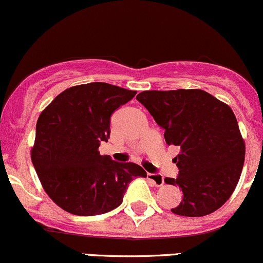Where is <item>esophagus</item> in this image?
<instances>
[{"instance_id": "obj_1", "label": "esophagus", "mask_w": 263, "mask_h": 263, "mask_svg": "<svg viewBox=\"0 0 263 263\" xmlns=\"http://www.w3.org/2000/svg\"><path fill=\"white\" fill-rule=\"evenodd\" d=\"M147 178L155 184L156 186H162L164 184V178L161 174H157V173H148L147 174Z\"/></svg>"}]
</instances>
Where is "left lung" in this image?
<instances>
[{
	"mask_svg": "<svg viewBox=\"0 0 263 263\" xmlns=\"http://www.w3.org/2000/svg\"><path fill=\"white\" fill-rule=\"evenodd\" d=\"M136 99L164 128L167 144L180 148L173 159L179 174L164 179L183 192L172 213L195 218L218 210L236 188L245 161V142L230 106L199 89L149 90Z\"/></svg>",
	"mask_w": 263,
	"mask_h": 263,
	"instance_id": "obj_1",
	"label": "left lung"
}]
</instances>
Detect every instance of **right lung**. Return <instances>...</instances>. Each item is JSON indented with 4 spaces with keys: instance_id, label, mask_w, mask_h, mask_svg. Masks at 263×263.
<instances>
[{
    "instance_id": "obj_1",
    "label": "right lung",
    "mask_w": 263,
    "mask_h": 263,
    "mask_svg": "<svg viewBox=\"0 0 263 263\" xmlns=\"http://www.w3.org/2000/svg\"><path fill=\"white\" fill-rule=\"evenodd\" d=\"M137 91L90 83L60 92L39 115L31 158L42 186L58 206L80 216L114 210L132 179L147 177L136 163L101 156L111 115Z\"/></svg>"
}]
</instances>
